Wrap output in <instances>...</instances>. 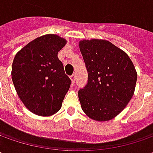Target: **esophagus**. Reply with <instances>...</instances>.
Listing matches in <instances>:
<instances>
[{
    "instance_id": "1",
    "label": "esophagus",
    "mask_w": 153,
    "mask_h": 153,
    "mask_svg": "<svg viewBox=\"0 0 153 153\" xmlns=\"http://www.w3.org/2000/svg\"><path fill=\"white\" fill-rule=\"evenodd\" d=\"M70 78H71V80L72 83H74V82H75V80H76V75H75V74H72V75L70 76Z\"/></svg>"
}]
</instances>
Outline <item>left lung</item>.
Listing matches in <instances>:
<instances>
[{
    "mask_svg": "<svg viewBox=\"0 0 153 153\" xmlns=\"http://www.w3.org/2000/svg\"><path fill=\"white\" fill-rule=\"evenodd\" d=\"M79 48L88 73V83L78 91L82 109L94 120H111L134 94L137 81L134 64L106 40H82Z\"/></svg>",
    "mask_w": 153,
    "mask_h": 153,
    "instance_id": "1",
    "label": "left lung"
}]
</instances>
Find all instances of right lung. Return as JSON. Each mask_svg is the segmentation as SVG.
Wrapping results in <instances>:
<instances>
[{
  "label": "right lung",
  "mask_w": 153,
  "mask_h": 153,
  "mask_svg": "<svg viewBox=\"0 0 153 153\" xmlns=\"http://www.w3.org/2000/svg\"><path fill=\"white\" fill-rule=\"evenodd\" d=\"M66 40L49 34L33 40L15 55L12 80L19 97L31 112L48 117L61 108L71 81L58 53Z\"/></svg>",
  "instance_id": "right-lung-1"
}]
</instances>
